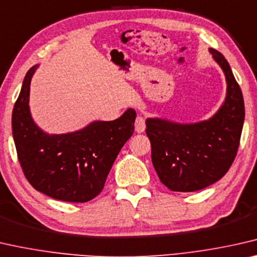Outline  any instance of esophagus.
Wrapping results in <instances>:
<instances>
[{"mask_svg": "<svg viewBox=\"0 0 257 257\" xmlns=\"http://www.w3.org/2000/svg\"><path fill=\"white\" fill-rule=\"evenodd\" d=\"M135 130L139 134L143 133L145 130V118L143 116L139 115L135 120Z\"/></svg>", "mask_w": 257, "mask_h": 257, "instance_id": "esophagus-1", "label": "esophagus"}]
</instances>
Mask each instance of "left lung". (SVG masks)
<instances>
[{
	"mask_svg": "<svg viewBox=\"0 0 257 257\" xmlns=\"http://www.w3.org/2000/svg\"><path fill=\"white\" fill-rule=\"evenodd\" d=\"M210 52L227 83L219 110L193 124L147 120L153 167L160 181L173 191H196L212 185L227 173L238 152L244 120L242 92L226 59L216 49Z\"/></svg>",
	"mask_w": 257,
	"mask_h": 257,
	"instance_id": "8db88e82",
	"label": "left lung"
}]
</instances>
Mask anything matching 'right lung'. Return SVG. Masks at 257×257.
<instances>
[{"label":"right lung","instance_id":"right-lung-1","mask_svg":"<svg viewBox=\"0 0 257 257\" xmlns=\"http://www.w3.org/2000/svg\"><path fill=\"white\" fill-rule=\"evenodd\" d=\"M26 74L13 110V135L25 178L34 189L55 200L83 203L102 190L110 168L134 133L136 112L129 108L114 121H94L75 133L48 135L30 113Z\"/></svg>","mask_w":257,"mask_h":257}]
</instances>
